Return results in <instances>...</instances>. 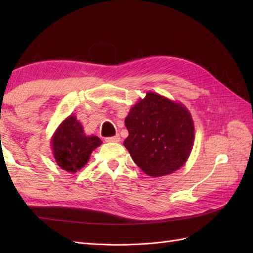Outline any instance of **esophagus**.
<instances>
[{
	"mask_svg": "<svg viewBox=\"0 0 253 253\" xmlns=\"http://www.w3.org/2000/svg\"><path fill=\"white\" fill-rule=\"evenodd\" d=\"M105 141L106 142H120L121 137L118 135H116L114 137H107V138H105Z\"/></svg>",
	"mask_w": 253,
	"mask_h": 253,
	"instance_id": "34e87169",
	"label": "esophagus"
}]
</instances>
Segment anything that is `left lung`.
I'll return each mask as SVG.
<instances>
[{"label": "left lung", "instance_id": "8db88e82", "mask_svg": "<svg viewBox=\"0 0 253 253\" xmlns=\"http://www.w3.org/2000/svg\"><path fill=\"white\" fill-rule=\"evenodd\" d=\"M124 146L144 173L160 177L179 169L189 158L195 138L190 112L180 102L147 92L125 118Z\"/></svg>", "mask_w": 253, "mask_h": 253}]
</instances>
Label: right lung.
I'll use <instances>...</instances> for the list:
<instances>
[{"label": "right lung", "instance_id": "1", "mask_svg": "<svg viewBox=\"0 0 253 253\" xmlns=\"http://www.w3.org/2000/svg\"><path fill=\"white\" fill-rule=\"evenodd\" d=\"M101 139L87 136L76 115L64 120L51 138L53 157L56 164L68 173H76L88 163L94 149L101 146Z\"/></svg>", "mask_w": 253, "mask_h": 253}]
</instances>
